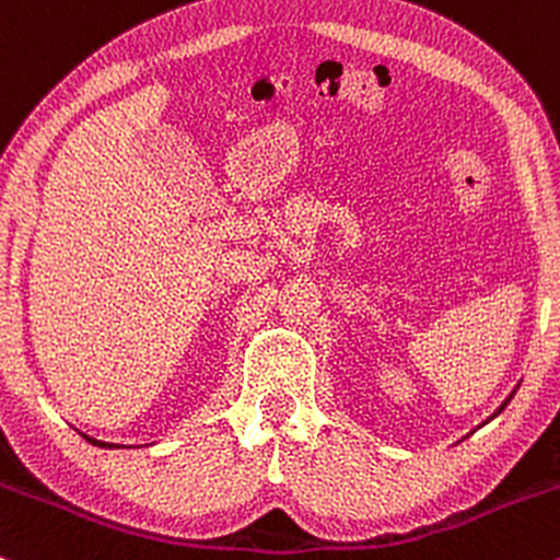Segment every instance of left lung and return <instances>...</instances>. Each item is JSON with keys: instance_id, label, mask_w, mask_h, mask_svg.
<instances>
[{"instance_id": "left-lung-1", "label": "left lung", "mask_w": 560, "mask_h": 560, "mask_svg": "<svg viewBox=\"0 0 560 560\" xmlns=\"http://www.w3.org/2000/svg\"><path fill=\"white\" fill-rule=\"evenodd\" d=\"M513 395H516V389H513V392H511V395H508V397H505V400H503V402H500V408H498V410H494V413H492V416H490V419H487V421H492V419H494V416H500V413H503V408H505V405H508V402H511V397H513ZM487 421H485V423H487Z\"/></svg>"}]
</instances>
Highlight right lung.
I'll return each instance as SVG.
<instances>
[{
    "label": "right lung",
    "instance_id": "obj_1",
    "mask_svg": "<svg viewBox=\"0 0 560 560\" xmlns=\"http://www.w3.org/2000/svg\"><path fill=\"white\" fill-rule=\"evenodd\" d=\"M81 436L86 442H92V445H96V447H107V450H113V447H120V445H113V442H102V440H94V436H89V434H83L81 432Z\"/></svg>",
    "mask_w": 560,
    "mask_h": 560
}]
</instances>
